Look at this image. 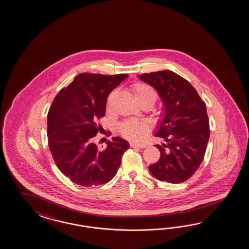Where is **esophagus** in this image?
Segmentation results:
<instances>
[{
	"label": "esophagus",
	"instance_id": "esophagus-1",
	"mask_svg": "<svg viewBox=\"0 0 249 249\" xmlns=\"http://www.w3.org/2000/svg\"><path fill=\"white\" fill-rule=\"evenodd\" d=\"M130 146L133 148H141L143 149L147 147V144L143 143V142H130Z\"/></svg>",
	"mask_w": 249,
	"mask_h": 249
}]
</instances>
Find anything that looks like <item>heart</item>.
Wrapping results in <instances>:
<instances>
[{
	"instance_id": "heart-1",
	"label": "heart",
	"mask_w": 249,
	"mask_h": 249,
	"mask_svg": "<svg viewBox=\"0 0 249 249\" xmlns=\"http://www.w3.org/2000/svg\"><path fill=\"white\" fill-rule=\"evenodd\" d=\"M133 96L138 103L150 102L151 104L157 98L155 89L148 84L137 83L132 87ZM150 129L148 123L137 120H128L123 121L120 126L121 134L129 139H140L147 133Z\"/></svg>"
}]
</instances>
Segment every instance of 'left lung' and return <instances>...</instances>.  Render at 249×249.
<instances>
[{"instance_id":"1","label":"left lung","mask_w":249,"mask_h":249,"mask_svg":"<svg viewBox=\"0 0 249 249\" xmlns=\"http://www.w3.org/2000/svg\"><path fill=\"white\" fill-rule=\"evenodd\" d=\"M139 77L158 91L165 107L164 119L155 134L165 143L155 145L161 155L149 170L160 181H185L201 165L210 137L205 103L186 79L173 71L144 73Z\"/></svg>"}]
</instances>
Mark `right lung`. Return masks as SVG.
<instances>
[{
  "mask_svg": "<svg viewBox=\"0 0 249 249\" xmlns=\"http://www.w3.org/2000/svg\"><path fill=\"white\" fill-rule=\"evenodd\" d=\"M127 74L82 73L55 96L47 114L48 146L61 173L84 187L104 184L117 174L127 141L112 137L98 149L95 136L103 129L107 99ZM107 135H111L107 130Z\"/></svg>",
  "mask_w": 249,
  "mask_h": 249,
  "instance_id": "1",
  "label": "right lung"
}]
</instances>
